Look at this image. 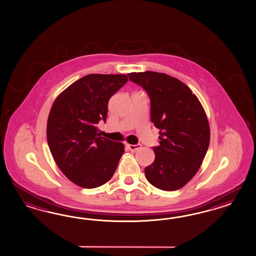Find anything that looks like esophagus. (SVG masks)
Instances as JSON below:
<instances>
[{
	"instance_id": "34e87169",
	"label": "esophagus",
	"mask_w": 256,
	"mask_h": 256,
	"mask_svg": "<svg viewBox=\"0 0 256 256\" xmlns=\"http://www.w3.org/2000/svg\"><path fill=\"white\" fill-rule=\"evenodd\" d=\"M126 148H127L130 152H136V150H138L139 148H141V145H140V144H136V145L126 144Z\"/></svg>"
}]
</instances>
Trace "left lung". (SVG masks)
Instances as JSON below:
<instances>
[{
  "mask_svg": "<svg viewBox=\"0 0 256 256\" xmlns=\"http://www.w3.org/2000/svg\"><path fill=\"white\" fill-rule=\"evenodd\" d=\"M150 98V120L160 130L155 160L145 168L148 182L162 190L182 188L198 173L210 140L204 108L178 78L152 71L128 74Z\"/></svg>",
  "mask_w": 256,
  "mask_h": 256,
  "instance_id": "left-lung-1",
  "label": "left lung"
}]
</instances>
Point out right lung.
Masks as SVG:
<instances>
[{"label":"right lung","mask_w":256,"mask_h":256,"mask_svg":"<svg viewBox=\"0 0 256 256\" xmlns=\"http://www.w3.org/2000/svg\"><path fill=\"white\" fill-rule=\"evenodd\" d=\"M128 81L122 74H90L74 82L53 102L46 138L53 159L68 180L92 189L108 182L124 145L99 136L97 124L108 116V104Z\"/></svg>","instance_id":"add662e5"}]
</instances>
